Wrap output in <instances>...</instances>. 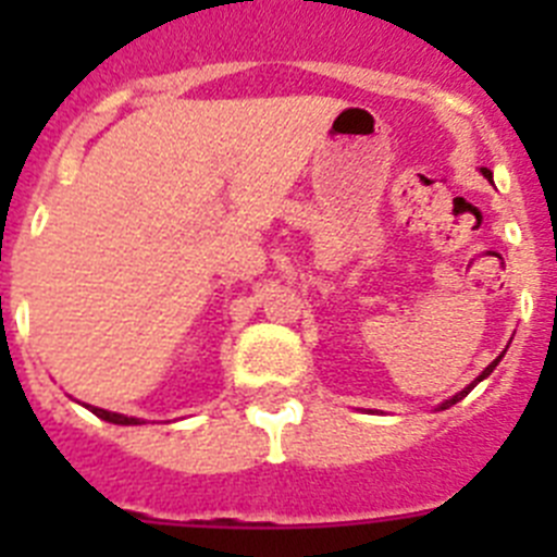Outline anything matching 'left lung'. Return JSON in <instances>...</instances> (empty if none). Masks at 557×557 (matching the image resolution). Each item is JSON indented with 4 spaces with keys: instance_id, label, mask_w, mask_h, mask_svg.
<instances>
[{
    "instance_id": "8db88e82",
    "label": "left lung",
    "mask_w": 557,
    "mask_h": 557,
    "mask_svg": "<svg viewBox=\"0 0 557 557\" xmlns=\"http://www.w3.org/2000/svg\"><path fill=\"white\" fill-rule=\"evenodd\" d=\"M482 172H485V170H482ZM485 175H491V172H485ZM499 359H502V357H496V359H494V362H491V366H488V368H485V371H482V373H480V376H476V379H474V382H471V385H469V387H466V391H460V393H457V396H451V398H449V401H444V405H441V410H446V407L457 405V401H460V398H462V396H469V393H471V391H474V385H476V382H482V379L488 376V373H491V371H494V368H496V366H499Z\"/></svg>"
}]
</instances>
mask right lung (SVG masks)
<instances>
[{
    "label": "right lung",
    "mask_w": 557,
    "mask_h": 557,
    "mask_svg": "<svg viewBox=\"0 0 557 557\" xmlns=\"http://www.w3.org/2000/svg\"><path fill=\"white\" fill-rule=\"evenodd\" d=\"M88 410L95 412L97 418H102V421H111V424H139V418H127V416H120V412H108V410H100V407H88Z\"/></svg>",
    "instance_id": "1"
}]
</instances>
